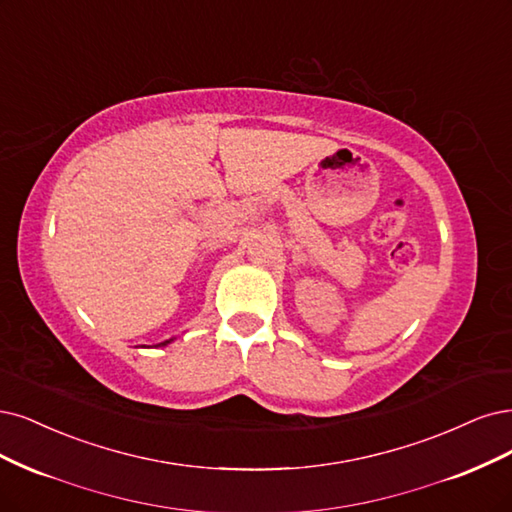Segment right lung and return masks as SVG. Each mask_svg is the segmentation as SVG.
<instances>
[{"instance_id":"obj_1","label":"right lung","mask_w":512,"mask_h":512,"mask_svg":"<svg viewBox=\"0 0 512 512\" xmlns=\"http://www.w3.org/2000/svg\"><path fill=\"white\" fill-rule=\"evenodd\" d=\"M167 343H169V341H165V343H158V345H167Z\"/></svg>"}]
</instances>
